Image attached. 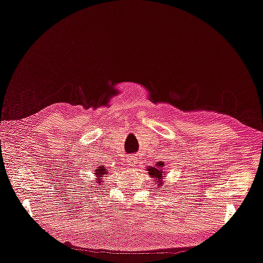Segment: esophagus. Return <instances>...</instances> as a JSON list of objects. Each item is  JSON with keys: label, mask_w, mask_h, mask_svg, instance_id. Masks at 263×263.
I'll use <instances>...</instances> for the list:
<instances>
[{"label": "esophagus", "mask_w": 263, "mask_h": 263, "mask_svg": "<svg viewBox=\"0 0 263 263\" xmlns=\"http://www.w3.org/2000/svg\"><path fill=\"white\" fill-rule=\"evenodd\" d=\"M137 163V158L135 156H127L126 157V164L128 166H133Z\"/></svg>", "instance_id": "1"}]
</instances>
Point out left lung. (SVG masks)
I'll use <instances>...</instances> for the list:
<instances>
[{
    "label": "left lung",
    "mask_w": 263,
    "mask_h": 263,
    "mask_svg": "<svg viewBox=\"0 0 263 263\" xmlns=\"http://www.w3.org/2000/svg\"><path fill=\"white\" fill-rule=\"evenodd\" d=\"M164 168H165L164 162L159 161L155 164V166H148V168L146 169L148 171L149 176L153 179H155L156 184L159 187L163 186V180L165 178V171H163Z\"/></svg>",
    "instance_id": "1"
}]
</instances>
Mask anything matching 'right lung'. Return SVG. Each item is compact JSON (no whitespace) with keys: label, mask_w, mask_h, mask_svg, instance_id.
Listing matches in <instances>:
<instances>
[{"label":"right lung","mask_w":263,"mask_h":263,"mask_svg":"<svg viewBox=\"0 0 263 263\" xmlns=\"http://www.w3.org/2000/svg\"><path fill=\"white\" fill-rule=\"evenodd\" d=\"M107 169L105 168L104 165H100L99 168L95 170V172H94V174H95V182L98 183V184H100V185H103L102 183H103V178H104L105 176H107Z\"/></svg>","instance_id":"1"}]
</instances>
